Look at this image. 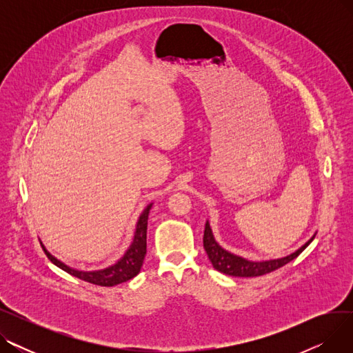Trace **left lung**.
<instances>
[{
  "mask_svg": "<svg viewBox=\"0 0 353 353\" xmlns=\"http://www.w3.org/2000/svg\"><path fill=\"white\" fill-rule=\"evenodd\" d=\"M314 239V234L307 240V242L301 246L298 250L279 259H269V261H248V259L237 256L226 249L221 248L213 236L212 228L209 220L206 221L205 226V236H203V246L210 259L213 268L221 273L229 274V276H237V277H254V276H262L266 273H270L276 269L285 266L286 263L292 262L293 259L298 257Z\"/></svg>",
  "mask_w": 353,
  "mask_h": 353,
  "instance_id": "obj_1",
  "label": "left lung"
}]
</instances>
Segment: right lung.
<instances>
[{
    "label": "right lung",
    "mask_w": 353,
    "mask_h": 353,
    "mask_svg": "<svg viewBox=\"0 0 353 353\" xmlns=\"http://www.w3.org/2000/svg\"><path fill=\"white\" fill-rule=\"evenodd\" d=\"M153 206V203L148 205L143 213L140 214L137 225H136V232H134V237L133 242L130 245V248L125 250V253L123 254L121 259L111 265L105 269H100V270H90V272H84V270H77L72 269L70 266H67L65 263H63L61 261H59L57 257H54L41 243L47 257L50 261L60 269H63L64 272L70 273L74 277H79V279L92 283V285H99V286H116L119 283L127 282L130 279H133L134 276L139 274L141 266H143V261L145 256V246H147V220H148V213H150V209Z\"/></svg>",
    "instance_id": "1"
}]
</instances>
